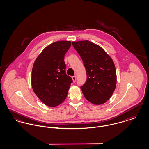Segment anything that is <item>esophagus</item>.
Instances as JSON below:
<instances>
[{
	"label": "esophagus",
	"instance_id": "esophagus-1",
	"mask_svg": "<svg viewBox=\"0 0 149 149\" xmlns=\"http://www.w3.org/2000/svg\"><path fill=\"white\" fill-rule=\"evenodd\" d=\"M72 81H73V82H75V81H76V80H77V77L75 75V76H73L72 77Z\"/></svg>",
	"mask_w": 149,
	"mask_h": 149
}]
</instances>
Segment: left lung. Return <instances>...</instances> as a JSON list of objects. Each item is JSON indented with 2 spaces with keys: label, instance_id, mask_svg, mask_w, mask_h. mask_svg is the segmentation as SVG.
Here are the masks:
<instances>
[{
  "label": "left lung",
  "instance_id": "obj_1",
  "mask_svg": "<svg viewBox=\"0 0 149 149\" xmlns=\"http://www.w3.org/2000/svg\"><path fill=\"white\" fill-rule=\"evenodd\" d=\"M72 45L86 69V81L80 87L84 96L95 105L106 103L112 97L117 83L113 60L100 46L89 41L72 42Z\"/></svg>",
  "mask_w": 149,
  "mask_h": 149
}]
</instances>
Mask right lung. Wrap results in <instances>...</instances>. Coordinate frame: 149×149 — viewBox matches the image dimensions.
I'll return each mask as SVG.
<instances>
[{"mask_svg": "<svg viewBox=\"0 0 149 149\" xmlns=\"http://www.w3.org/2000/svg\"><path fill=\"white\" fill-rule=\"evenodd\" d=\"M70 41H60L46 47L37 57L32 70L33 92L45 105L58 106L66 99L72 80L66 75L64 56Z\"/></svg>", "mask_w": 149, "mask_h": 149, "instance_id": "right-lung-1", "label": "right lung"}]
</instances>
